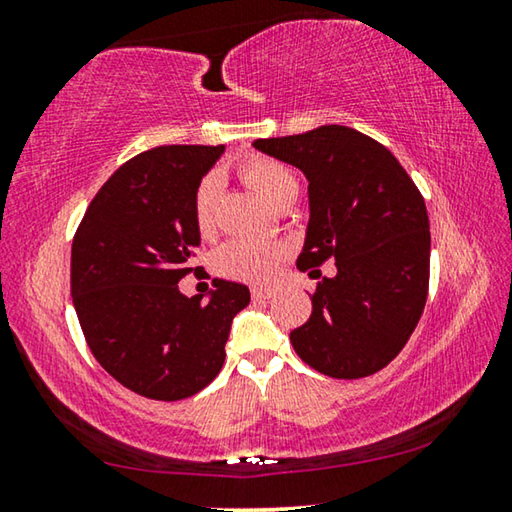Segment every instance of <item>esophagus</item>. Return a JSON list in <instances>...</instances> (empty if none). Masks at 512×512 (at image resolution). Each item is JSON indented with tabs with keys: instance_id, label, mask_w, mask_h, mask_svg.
Instances as JSON below:
<instances>
[{
	"instance_id": "1",
	"label": "esophagus",
	"mask_w": 512,
	"mask_h": 512,
	"mask_svg": "<svg viewBox=\"0 0 512 512\" xmlns=\"http://www.w3.org/2000/svg\"><path fill=\"white\" fill-rule=\"evenodd\" d=\"M250 293H253L255 300H268V298L273 296V289H268V287H253V289H250Z\"/></svg>"
}]
</instances>
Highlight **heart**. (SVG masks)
Returning <instances> with one entry per match:
<instances>
[{"label":"heart","instance_id":"heart-1","mask_svg":"<svg viewBox=\"0 0 512 512\" xmlns=\"http://www.w3.org/2000/svg\"><path fill=\"white\" fill-rule=\"evenodd\" d=\"M239 176L264 203L275 205L280 198L296 192L298 176L287 164L277 162L264 155H250L239 162ZM216 194H219V180L216 176H205L198 183L192 201V216L198 235L210 237L216 225ZM284 255V248L273 241L253 239H232L219 248L214 257V266L223 277L241 282H266L277 271V264Z\"/></svg>","mask_w":512,"mask_h":512}]
</instances>
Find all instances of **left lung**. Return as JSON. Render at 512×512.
<instances>
[{
  "label": "left lung",
  "instance_id": "8db88e82",
  "mask_svg": "<svg viewBox=\"0 0 512 512\" xmlns=\"http://www.w3.org/2000/svg\"><path fill=\"white\" fill-rule=\"evenodd\" d=\"M255 149L309 180L296 266L336 262V275L311 293L309 320L289 336L293 350L327 377L375 375L400 354L427 302L431 235L420 189L384 144L348 126L268 137Z\"/></svg>",
  "mask_w": 512,
  "mask_h": 512
}]
</instances>
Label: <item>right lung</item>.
<instances>
[{"mask_svg":"<svg viewBox=\"0 0 512 512\" xmlns=\"http://www.w3.org/2000/svg\"><path fill=\"white\" fill-rule=\"evenodd\" d=\"M223 146L167 144L135 155L92 198L72 241V298L103 370L149 400L192 397L219 375L244 284L216 280L210 302L178 282L196 273L192 201Z\"/></svg>","mask_w":512,"mask_h":512,"instance_id":"add662e5","label":"right lung"}]
</instances>
